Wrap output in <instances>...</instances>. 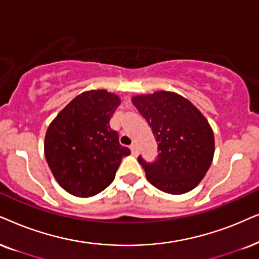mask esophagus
Returning a JSON list of instances; mask_svg holds the SVG:
<instances>
[{"mask_svg":"<svg viewBox=\"0 0 259 259\" xmlns=\"http://www.w3.org/2000/svg\"><path fill=\"white\" fill-rule=\"evenodd\" d=\"M130 150H132L133 155H136V154L139 153V149H137V146H136V145H132V146H130Z\"/></svg>","mask_w":259,"mask_h":259,"instance_id":"34e87169","label":"esophagus"}]
</instances>
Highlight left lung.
Segmentation results:
<instances>
[{"instance_id":"8db88e82","label":"left lung","mask_w":259,"mask_h":259,"mask_svg":"<svg viewBox=\"0 0 259 259\" xmlns=\"http://www.w3.org/2000/svg\"><path fill=\"white\" fill-rule=\"evenodd\" d=\"M133 104L148 122L158 143L153 162L139 156L150 184L172 195L196 188L210 167L215 150L214 134L205 117L173 92L136 96Z\"/></svg>"}]
</instances>
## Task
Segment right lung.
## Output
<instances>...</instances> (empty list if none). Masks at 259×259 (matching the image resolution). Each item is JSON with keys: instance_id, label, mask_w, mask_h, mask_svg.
Returning a JSON list of instances; mask_svg holds the SVG:
<instances>
[{"instance_id": "add662e5", "label": "right lung", "mask_w": 259, "mask_h": 259, "mask_svg": "<svg viewBox=\"0 0 259 259\" xmlns=\"http://www.w3.org/2000/svg\"><path fill=\"white\" fill-rule=\"evenodd\" d=\"M118 96L105 90L81 93L48 127L44 152L58 184L76 197H91L113 182L130 149L119 145L110 119Z\"/></svg>"}]
</instances>
